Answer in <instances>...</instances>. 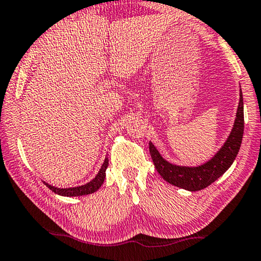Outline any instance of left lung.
I'll use <instances>...</instances> for the list:
<instances>
[{
	"mask_svg": "<svg viewBox=\"0 0 261 261\" xmlns=\"http://www.w3.org/2000/svg\"><path fill=\"white\" fill-rule=\"evenodd\" d=\"M243 134L244 102L243 93L240 91L239 106L231 134L224 145L220 147V150L204 164L198 166L174 165L165 161L151 142L149 143V149L154 168L163 179L174 186H178V188L188 190V191H200L223 176L232 165L239 152L240 145H242Z\"/></svg>",
	"mask_w": 261,
	"mask_h": 261,
	"instance_id": "8db88e82",
	"label": "left lung"
}]
</instances>
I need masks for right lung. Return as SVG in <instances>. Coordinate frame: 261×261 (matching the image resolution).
I'll return each instance as SVG.
<instances>
[{"mask_svg": "<svg viewBox=\"0 0 261 261\" xmlns=\"http://www.w3.org/2000/svg\"><path fill=\"white\" fill-rule=\"evenodd\" d=\"M109 165V159L106 158L104 161L102 168L98 171V173L96 174V177L93 178L92 180H90L87 184L81 185V186H76V188H68V189H60V188H55V186L49 185L48 182L43 181L44 184L48 186V188L51 190L53 192H55L60 196H64V197H80V196H85V194H90L96 192L98 190L102 184L104 182V179H106V171Z\"/></svg>", "mask_w": 261, "mask_h": 261, "instance_id": "1", "label": "right lung"}]
</instances>
